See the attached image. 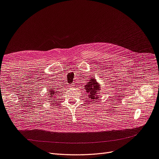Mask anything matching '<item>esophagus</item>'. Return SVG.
I'll list each match as a JSON object with an SVG mask.
<instances>
[{
  "instance_id": "esophagus-1",
  "label": "esophagus",
  "mask_w": 159,
  "mask_h": 159,
  "mask_svg": "<svg viewBox=\"0 0 159 159\" xmlns=\"http://www.w3.org/2000/svg\"><path fill=\"white\" fill-rule=\"evenodd\" d=\"M71 86H75L74 84H71Z\"/></svg>"
}]
</instances>
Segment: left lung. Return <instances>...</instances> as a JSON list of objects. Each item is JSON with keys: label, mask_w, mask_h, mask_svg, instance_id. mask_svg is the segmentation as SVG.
Masks as SVG:
<instances>
[{"label": "left lung", "mask_w": 159, "mask_h": 159, "mask_svg": "<svg viewBox=\"0 0 159 159\" xmlns=\"http://www.w3.org/2000/svg\"><path fill=\"white\" fill-rule=\"evenodd\" d=\"M85 89H86V92L90 100L95 102L100 97L101 86L95 79L91 78L89 81L85 85Z\"/></svg>", "instance_id": "left-lung-1"}]
</instances>
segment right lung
<instances>
[{
  "instance_id": "add662e5",
  "label": "right lung",
  "mask_w": 159,
  "mask_h": 159,
  "mask_svg": "<svg viewBox=\"0 0 159 159\" xmlns=\"http://www.w3.org/2000/svg\"><path fill=\"white\" fill-rule=\"evenodd\" d=\"M49 95H50V99H51V100H52L53 102H54V101H55V97H56V95H57V91H56L54 89H49ZM52 102V101H51Z\"/></svg>"
}]
</instances>
